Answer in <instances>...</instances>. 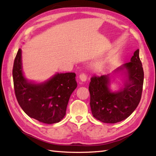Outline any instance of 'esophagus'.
Instances as JSON below:
<instances>
[{
	"mask_svg": "<svg viewBox=\"0 0 156 156\" xmlns=\"http://www.w3.org/2000/svg\"><path fill=\"white\" fill-rule=\"evenodd\" d=\"M79 78H80V80L82 82H85L87 79V76L86 75V74H84V73H81L80 76H79Z\"/></svg>",
	"mask_w": 156,
	"mask_h": 156,
	"instance_id": "esophagus-1",
	"label": "esophagus"
}]
</instances>
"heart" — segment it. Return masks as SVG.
Segmentation results:
<instances>
[{"label":"heart","instance_id":"heart-1","mask_svg":"<svg viewBox=\"0 0 156 156\" xmlns=\"http://www.w3.org/2000/svg\"><path fill=\"white\" fill-rule=\"evenodd\" d=\"M102 67H103V64H102V62H98L95 65V68L97 69H100L102 68Z\"/></svg>","mask_w":156,"mask_h":156}]
</instances>
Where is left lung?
I'll list each match as a JSON object with an SVG mask.
<instances>
[{
	"label": "left lung",
	"mask_w": 156,
	"mask_h": 156,
	"mask_svg": "<svg viewBox=\"0 0 156 156\" xmlns=\"http://www.w3.org/2000/svg\"><path fill=\"white\" fill-rule=\"evenodd\" d=\"M134 52L131 62L117 68L127 69V80L123 88L116 92L110 90V75L93 76L89 84L90 105L93 117L102 122L116 123L129 117L140 103L143 90L144 73L139 55Z\"/></svg>",
	"instance_id": "left-lung-1"
}]
</instances>
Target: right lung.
<instances>
[{
    "label": "right lung",
    "mask_w": 156,
    "mask_h": 156,
    "mask_svg": "<svg viewBox=\"0 0 156 156\" xmlns=\"http://www.w3.org/2000/svg\"><path fill=\"white\" fill-rule=\"evenodd\" d=\"M12 77L16 100L29 117L46 124L58 122L64 117L69 98L77 87L75 73H57L43 83L29 82L23 74L19 49Z\"/></svg>",
    "instance_id": "right-lung-1"
}]
</instances>
